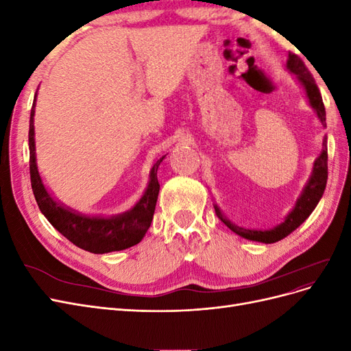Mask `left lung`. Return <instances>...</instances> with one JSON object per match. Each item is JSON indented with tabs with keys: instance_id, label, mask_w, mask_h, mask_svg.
Here are the masks:
<instances>
[{
	"instance_id": "obj_1",
	"label": "left lung",
	"mask_w": 351,
	"mask_h": 351,
	"mask_svg": "<svg viewBox=\"0 0 351 351\" xmlns=\"http://www.w3.org/2000/svg\"><path fill=\"white\" fill-rule=\"evenodd\" d=\"M287 69H289L293 74H295L297 80L300 82L302 86L306 90V97L309 99L311 107L315 110L317 119L321 120L322 125L326 127V117H325V107L322 102V97L321 92L317 89L315 79L312 77L311 71L307 70V67L304 66V62L300 60L299 56L293 54L290 52L289 54V60H287ZM326 180H328V147H326V137H324L322 142V152L321 155L316 158V161L313 162V169H312V176L309 178V182L306 183L304 189L302 190L300 197L297 199L295 206L293 208L291 212H289V215L285 217L284 222L278 224L277 227H274L271 230H247L236 226L234 222H231L230 219H227L222 212L219 210V208L217 205H214L215 212L218 218L224 222V224L231 230L234 231L236 234H239L243 239L247 240H253V241H261L265 244H271L275 241H280L284 237H287L293 232L295 228H299L303 222L307 219L313 209L316 208V205L319 204V200L325 192L326 187Z\"/></svg>"
}]
</instances>
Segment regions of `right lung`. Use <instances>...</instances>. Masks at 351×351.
Returning a JSON list of instances; mask_svg holds the SVG:
<instances>
[{
    "label": "right lung",
    "mask_w": 351,
    "mask_h": 351,
    "mask_svg": "<svg viewBox=\"0 0 351 351\" xmlns=\"http://www.w3.org/2000/svg\"><path fill=\"white\" fill-rule=\"evenodd\" d=\"M35 102L30 111L29 124V167L30 183L36 199V204L42 214L51 222V226L58 230L62 236L70 240L77 247L90 253H110L117 250L129 249L141 243L147 228L151 227L156 199L159 193V183L156 171L159 164L167 155H162L154 164L149 173V183L141 200L130 209L114 217H86L79 212L64 206L52 197L44 186L36 165V147H35Z\"/></svg>",
    "instance_id": "add662e5"
}]
</instances>
